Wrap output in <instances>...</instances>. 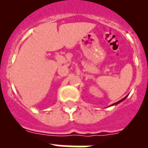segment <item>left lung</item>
I'll use <instances>...</instances> for the list:
<instances>
[{
  "instance_id": "left-lung-1",
  "label": "left lung",
  "mask_w": 148,
  "mask_h": 148,
  "mask_svg": "<svg viewBox=\"0 0 148 148\" xmlns=\"http://www.w3.org/2000/svg\"><path fill=\"white\" fill-rule=\"evenodd\" d=\"M127 97H124V98H123V99H121V100H120V101H118V102H116V103H115L112 104V105H111V106H113V105H116V104L120 103H121V102H122V101H123V100H124V99H125L126 98H127Z\"/></svg>"
}]
</instances>
